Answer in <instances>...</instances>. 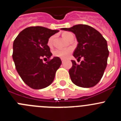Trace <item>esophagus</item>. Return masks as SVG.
I'll list each match as a JSON object with an SVG mask.
<instances>
[{"instance_id": "esophagus-1", "label": "esophagus", "mask_w": 121, "mask_h": 121, "mask_svg": "<svg viewBox=\"0 0 121 121\" xmlns=\"http://www.w3.org/2000/svg\"><path fill=\"white\" fill-rule=\"evenodd\" d=\"M61 60H62V63L64 62V61H65V60H64V59H61Z\"/></svg>"}]
</instances>
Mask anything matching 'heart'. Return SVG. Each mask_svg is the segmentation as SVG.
Here are the masks:
<instances>
[{"instance_id": "obj_1", "label": "heart", "mask_w": 121, "mask_h": 121, "mask_svg": "<svg viewBox=\"0 0 121 121\" xmlns=\"http://www.w3.org/2000/svg\"><path fill=\"white\" fill-rule=\"evenodd\" d=\"M71 34V33L70 32H64L62 33V36L64 39L68 40ZM53 38H54V36H51L48 39L47 45L49 47H51L53 46ZM71 52H72V49L70 48L65 49H56L53 51V54L55 57H58L61 59H67L70 56Z\"/></svg>"}]
</instances>
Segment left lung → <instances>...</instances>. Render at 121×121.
<instances>
[{
  "label": "left lung",
  "instance_id": "left-lung-1",
  "mask_svg": "<svg viewBox=\"0 0 121 121\" xmlns=\"http://www.w3.org/2000/svg\"><path fill=\"white\" fill-rule=\"evenodd\" d=\"M61 30L76 35L78 44L73 56L78 59L84 57L79 65L71 60L73 65L69 70L71 81L83 88L95 86L101 79L107 65L109 51L107 40L98 31L87 25L79 24Z\"/></svg>",
  "mask_w": 121,
  "mask_h": 121
}]
</instances>
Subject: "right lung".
Segmentation results:
<instances>
[{
	"mask_svg": "<svg viewBox=\"0 0 121 121\" xmlns=\"http://www.w3.org/2000/svg\"><path fill=\"white\" fill-rule=\"evenodd\" d=\"M59 30L43 26H30L19 33L13 42V59L23 82L33 89L44 88L53 82L62 64L59 57L52 56L48 39ZM49 59L46 64L42 58Z\"/></svg>",
	"mask_w": 121,
	"mask_h": 121,
	"instance_id": "1",
	"label": "right lung"
}]
</instances>
